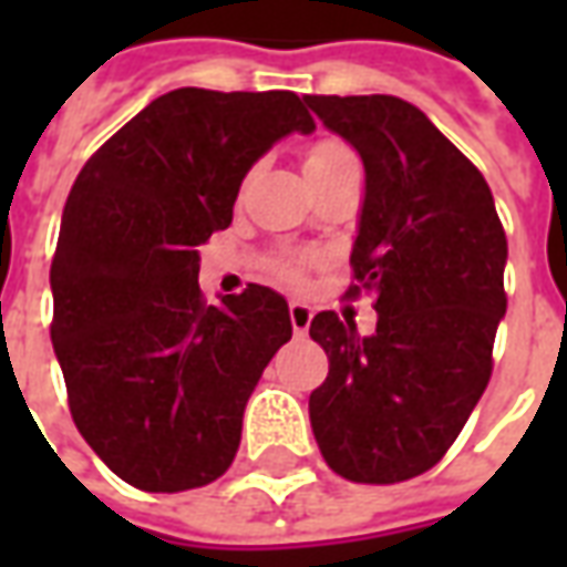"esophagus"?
Instances as JSON below:
<instances>
[{
  "instance_id": "1",
  "label": "esophagus",
  "mask_w": 567,
  "mask_h": 567,
  "mask_svg": "<svg viewBox=\"0 0 567 567\" xmlns=\"http://www.w3.org/2000/svg\"><path fill=\"white\" fill-rule=\"evenodd\" d=\"M288 316H291V328H295V333L309 331V321H312V307H309V303H303V300H291V303H288Z\"/></svg>"
}]
</instances>
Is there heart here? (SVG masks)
Wrapping results in <instances>:
<instances>
[{"mask_svg":"<svg viewBox=\"0 0 567 567\" xmlns=\"http://www.w3.org/2000/svg\"><path fill=\"white\" fill-rule=\"evenodd\" d=\"M346 163H358L349 145H343V142L337 140H321L309 148L307 175L331 173V169H340ZM276 272L282 276L285 282H300V276H303L300 264H295V260H279V264H276Z\"/></svg>","mask_w":567,"mask_h":567,"instance_id":"b5f03b06","label":"heart"}]
</instances>
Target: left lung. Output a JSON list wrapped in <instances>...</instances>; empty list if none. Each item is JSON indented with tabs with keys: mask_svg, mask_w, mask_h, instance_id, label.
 <instances>
[{
	"mask_svg": "<svg viewBox=\"0 0 567 567\" xmlns=\"http://www.w3.org/2000/svg\"><path fill=\"white\" fill-rule=\"evenodd\" d=\"M303 100L364 163L349 295L377 297L370 337L337 312L309 324L331 361L309 422L331 471L401 483L443 458L486 392L507 236L486 178L416 105L385 93Z\"/></svg>",
	"mask_w": 567,
	"mask_h": 567,
	"instance_id": "obj_1",
	"label": "left lung"
}]
</instances>
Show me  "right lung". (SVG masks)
Here are the masks:
<instances>
[{
    "instance_id": "right-lung-1",
    "label": "right lung",
    "mask_w": 567,
    "mask_h": 567,
    "mask_svg": "<svg viewBox=\"0 0 567 567\" xmlns=\"http://www.w3.org/2000/svg\"><path fill=\"white\" fill-rule=\"evenodd\" d=\"M316 121L291 91L178 87L84 163L54 264L51 343L81 437L124 483L185 492L230 467L248 394L291 340L279 291L206 307L199 251L234 221L239 185Z\"/></svg>"
}]
</instances>
